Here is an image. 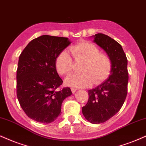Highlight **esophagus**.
Returning a JSON list of instances; mask_svg holds the SVG:
<instances>
[{
	"label": "esophagus",
	"instance_id": "esophagus-1",
	"mask_svg": "<svg viewBox=\"0 0 146 146\" xmlns=\"http://www.w3.org/2000/svg\"><path fill=\"white\" fill-rule=\"evenodd\" d=\"M76 90H77V89H74V88H72V89H71L72 92L73 93H75V92H76Z\"/></svg>",
	"mask_w": 146,
	"mask_h": 146
}]
</instances>
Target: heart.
<instances>
[{
	"instance_id": "1",
	"label": "heart",
	"mask_w": 146,
	"mask_h": 146,
	"mask_svg": "<svg viewBox=\"0 0 146 146\" xmlns=\"http://www.w3.org/2000/svg\"><path fill=\"white\" fill-rule=\"evenodd\" d=\"M75 60H82L80 70L82 72L68 76L66 84L74 87H87L100 84L108 78L111 70V61L107 54L101 53L100 48L93 43L82 41L70 47ZM55 66L59 74L68 75L74 68L73 61L70 54L62 51L57 55Z\"/></svg>"
}]
</instances>
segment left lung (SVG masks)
Listing matches in <instances>:
<instances>
[{
	"instance_id": "8db88e82",
	"label": "left lung",
	"mask_w": 146,
	"mask_h": 146,
	"mask_svg": "<svg viewBox=\"0 0 146 146\" xmlns=\"http://www.w3.org/2000/svg\"><path fill=\"white\" fill-rule=\"evenodd\" d=\"M91 37L111 61L108 78L95 89L89 90V100L82 108V114L88 121L100 124L114 116L125 102L129 81L127 58L122 46L111 37L101 33Z\"/></svg>"
}]
</instances>
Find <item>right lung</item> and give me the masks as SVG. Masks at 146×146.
Segmentation results:
<instances>
[{
  "mask_svg": "<svg viewBox=\"0 0 146 146\" xmlns=\"http://www.w3.org/2000/svg\"><path fill=\"white\" fill-rule=\"evenodd\" d=\"M68 38L42 35L33 39L19 55L17 70V97L31 119L51 123L61 115L62 104L72 95L70 88L59 90L63 80L55 60L70 45Z\"/></svg>",
  "mask_w": 146,
  "mask_h": 146,
  "instance_id": "right-lung-1",
  "label": "right lung"
}]
</instances>
